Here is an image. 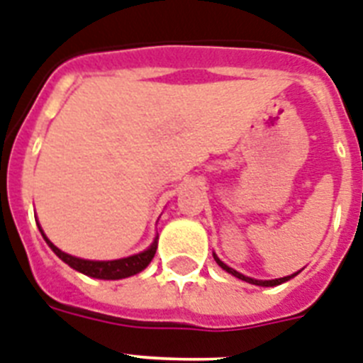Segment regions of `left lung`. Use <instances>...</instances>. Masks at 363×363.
I'll list each match as a JSON object with an SVG mask.
<instances>
[{"label": "left lung", "instance_id": "obj_1", "mask_svg": "<svg viewBox=\"0 0 363 363\" xmlns=\"http://www.w3.org/2000/svg\"><path fill=\"white\" fill-rule=\"evenodd\" d=\"M213 257H215V262H217L218 265H220V267L224 269V271H226V272H230V274H233V277H235V278H239V280H245V282H248V284H254V286L274 287V286H280V284L287 282V280H291L293 277H296V272H295V274H291V277L277 278V280H254V278H250V277H245V274H241V272H238V271H235V269L228 267V265H226V263H223V262H220V259H218V257L215 256V254H213Z\"/></svg>", "mask_w": 363, "mask_h": 363}]
</instances>
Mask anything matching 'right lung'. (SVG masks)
<instances>
[{"instance_id":"right-lung-1","label":"right lung","mask_w":363,"mask_h":363,"mask_svg":"<svg viewBox=\"0 0 363 363\" xmlns=\"http://www.w3.org/2000/svg\"><path fill=\"white\" fill-rule=\"evenodd\" d=\"M40 230L42 238L46 239V242L50 245L53 252L61 257L62 262L68 263L72 269L83 272L86 277L100 278V280H121V278L133 277L137 272L145 271L148 267V263L152 262V257L155 256V250H157V238L154 239V242L150 245V248H146L145 252L133 254L130 257H122V259H111V262H92V259H81V257L70 256V254L62 252L61 248H57L50 239L44 235L42 228Z\"/></svg>"}]
</instances>
